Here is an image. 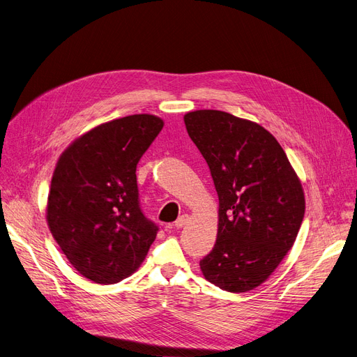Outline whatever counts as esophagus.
I'll use <instances>...</instances> for the list:
<instances>
[{
  "mask_svg": "<svg viewBox=\"0 0 357 357\" xmlns=\"http://www.w3.org/2000/svg\"><path fill=\"white\" fill-rule=\"evenodd\" d=\"M190 221V215L188 214H183V215H181L176 221H175V227L176 229H182V227H185V224Z\"/></svg>",
  "mask_w": 357,
  "mask_h": 357,
  "instance_id": "obj_1",
  "label": "esophagus"
}]
</instances>
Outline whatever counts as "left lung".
Instances as JSON below:
<instances>
[{
    "mask_svg": "<svg viewBox=\"0 0 357 357\" xmlns=\"http://www.w3.org/2000/svg\"><path fill=\"white\" fill-rule=\"evenodd\" d=\"M183 121L218 195L217 240L201 272L222 291H252L294 246L305 213L301 181L260 124L218 109L186 112Z\"/></svg>",
    "mask_w": 357,
    "mask_h": 357,
    "instance_id": "8db88e82",
    "label": "left lung"
}]
</instances>
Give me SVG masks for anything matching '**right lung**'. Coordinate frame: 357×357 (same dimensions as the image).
<instances>
[{"label": "right lung", "instance_id": "add662e5", "mask_svg": "<svg viewBox=\"0 0 357 357\" xmlns=\"http://www.w3.org/2000/svg\"><path fill=\"white\" fill-rule=\"evenodd\" d=\"M153 114L96 126L75 139L53 171L46 221L69 264L96 284L135 273L156 238L139 207L136 166L163 127Z\"/></svg>", "mask_w": 357, "mask_h": 357}]
</instances>
